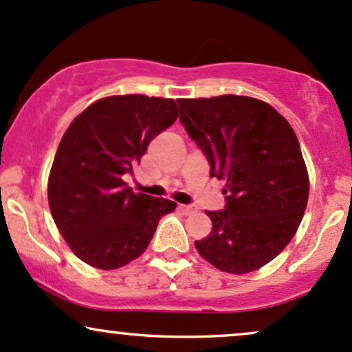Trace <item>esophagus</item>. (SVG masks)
<instances>
[{"label": "esophagus", "instance_id": "34e87169", "mask_svg": "<svg viewBox=\"0 0 352 352\" xmlns=\"http://www.w3.org/2000/svg\"><path fill=\"white\" fill-rule=\"evenodd\" d=\"M179 210L184 212L185 215L192 214V212H195V207L194 206H179Z\"/></svg>", "mask_w": 352, "mask_h": 352}]
</instances>
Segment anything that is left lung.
Wrapping results in <instances>:
<instances>
[{
  "instance_id": "left-lung-1",
  "label": "left lung",
  "mask_w": 352,
  "mask_h": 352,
  "mask_svg": "<svg viewBox=\"0 0 352 352\" xmlns=\"http://www.w3.org/2000/svg\"><path fill=\"white\" fill-rule=\"evenodd\" d=\"M177 102L210 177L226 180L227 206L207 210L212 232L195 241V249L222 272L264 267L294 237L307 206L309 175L294 130L276 108L252 96Z\"/></svg>"
}]
</instances>
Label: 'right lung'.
Returning <instances> with one entry per match:
<instances>
[{
    "mask_svg": "<svg viewBox=\"0 0 352 352\" xmlns=\"http://www.w3.org/2000/svg\"><path fill=\"white\" fill-rule=\"evenodd\" d=\"M172 98L113 95L85 108L67 129L48 177V204L76 257L96 269L126 265L145 252L172 200L133 194L123 175L173 125Z\"/></svg>",
    "mask_w": 352,
    "mask_h": 352,
    "instance_id": "obj_1",
    "label": "right lung"
}]
</instances>
